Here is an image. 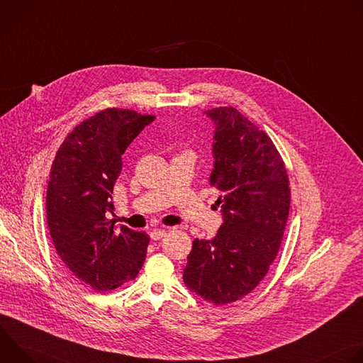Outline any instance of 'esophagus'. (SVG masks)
<instances>
[{"instance_id":"1","label":"esophagus","mask_w":363,"mask_h":363,"mask_svg":"<svg viewBox=\"0 0 363 363\" xmlns=\"http://www.w3.org/2000/svg\"><path fill=\"white\" fill-rule=\"evenodd\" d=\"M165 234H167V231H165V230H161V228H153V230L149 233L150 238H152V240H155V241L161 240Z\"/></svg>"}]
</instances>
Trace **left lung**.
Here are the masks:
<instances>
[{
	"label": "left lung",
	"mask_w": 363,
	"mask_h": 363,
	"mask_svg": "<svg viewBox=\"0 0 363 363\" xmlns=\"http://www.w3.org/2000/svg\"><path fill=\"white\" fill-rule=\"evenodd\" d=\"M216 126L210 185L220 191L223 225L192 242L185 286L213 304L252 291L279 252L290 210L284 162L272 139L234 108L203 112Z\"/></svg>",
	"instance_id": "obj_1"
}]
</instances>
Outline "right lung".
I'll return each instance as SVG.
<instances>
[{
    "label": "right lung",
    "instance_id": "obj_1",
    "mask_svg": "<svg viewBox=\"0 0 363 363\" xmlns=\"http://www.w3.org/2000/svg\"><path fill=\"white\" fill-rule=\"evenodd\" d=\"M129 109H106L77 125L60 145L47 188V224L69 272L97 291L133 280L146 258L149 235L115 225L112 194L122 155L153 122Z\"/></svg>",
    "mask_w": 363,
    "mask_h": 363
}]
</instances>
